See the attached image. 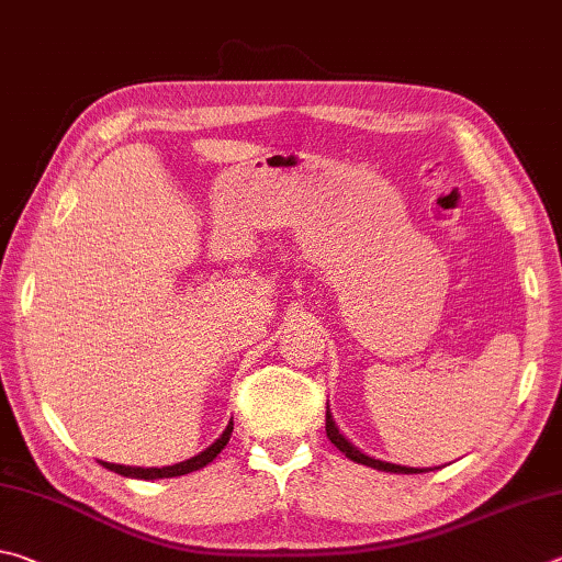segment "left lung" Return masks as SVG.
I'll return each mask as SVG.
<instances>
[{
    "instance_id": "1",
    "label": "left lung",
    "mask_w": 562,
    "mask_h": 562,
    "mask_svg": "<svg viewBox=\"0 0 562 562\" xmlns=\"http://www.w3.org/2000/svg\"><path fill=\"white\" fill-rule=\"evenodd\" d=\"M326 435L328 439L336 445L342 454H346L350 461H358V464H366V467H372L378 471H390V474H425V471H431V469H415V467H400V464H390V461H380V459H372L368 454H362V451L352 445V441H348L346 437L340 435V429L336 427V422H333V415H330V407H326Z\"/></svg>"
}]
</instances>
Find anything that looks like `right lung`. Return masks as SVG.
Returning a JSON list of instances; mask_svg holds the SVG:
<instances>
[{
    "mask_svg": "<svg viewBox=\"0 0 562 562\" xmlns=\"http://www.w3.org/2000/svg\"><path fill=\"white\" fill-rule=\"evenodd\" d=\"M232 429H234V425L229 422V425H226V429L222 431V437L216 439L214 445H210V447H206L204 451H200V454H196V457H192V459H184V461H180V464H172V467H162V469L150 467V469H145V467L111 464V461H101V464H103L108 471H115V474L127 476V479H145V481H153V479L184 476V474H190V471L202 469V467L210 464V461H214V459H216V454H220V451L226 447V441H229V437H232Z\"/></svg>",
    "mask_w": 562,
    "mask_h": 562,
    "instance_id": "obj_1",
    "label": "right lung"
}]
</instances>
